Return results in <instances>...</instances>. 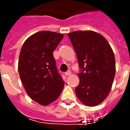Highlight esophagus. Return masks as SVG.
<instances>
[{"mask_svg": "<svg viewBox=\"0 0 130 130\" xmlns=\"http://www.w3.org/2000/svg\"><path fill=\"white\" fill-rule=\"evenodd\" d=\"M71 74H72L71 71H67V72H65V75L66 76H69V75H71Z\"/></svg>", "mask_w": 130, "mask_h": 130, "instance_id": "esophagus-1", "label": "esophagus"}]
</instances>
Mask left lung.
I'll return each mask as SVG.
<instances>
[{
	"mask_svg": "<svg viewBox=\"0 0 130 130\" xmlns=\"http://www.w3.org/2000/svg\"><path fill=\"white\" fill-rule=\"evenodd\" d=\"M77 53L80 72L76 95L89 106L102 103L111 90L116 72L114 53L101 35L93 31L69 33Z\"/></svg>",
	"mask_w": 130,
	"mask_h": 130,
	"instance_id": "1",
	"label": "left lung"
}]
</instances>
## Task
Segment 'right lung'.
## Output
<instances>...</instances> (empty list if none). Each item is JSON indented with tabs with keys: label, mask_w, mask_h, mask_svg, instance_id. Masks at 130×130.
<instances>
[{
	"label": "right lung",
	"mask_w": 130,
	"mask_h": 130,
	"mask_svg": "<svg viewBox=\"0 0 130 130\" xmlns=\"http://www.w3.org/2000/svg\"><path fill=\"white\" fill-rule=\"evenodd\" d=\"M62 34L41 31L28 38L19 54L18 69L28 95L43 106L56 101L64 82L58 73L53 52Z\"/></svg>",
	"instance_id": "1"
}]
</instances>
